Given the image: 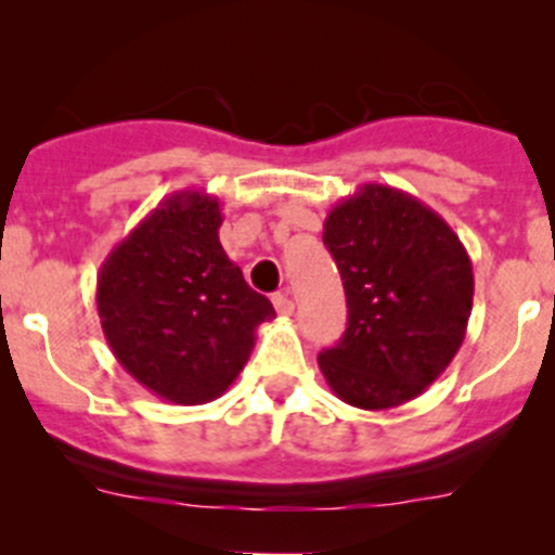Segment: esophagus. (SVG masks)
<instances>
[{"instance_id": "obj_1", "label": "esophagus", "mask_w": 555, "mask_h": 555, "mask_svg": "<svg viewBox=\"0 0 555 555\" xmlns=\"http://www.w3.org/2000/svg\"><path fill=\"white\" fill-rule=\"evenodd\" d=\"M273 306H276L279 317H293V311H295V300L289 298V293L273 295Z\"/></svg>"}]
</instances>
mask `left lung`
<instances>
[{
	"instance_id": "8db88e82",
	"label": "left lung",
	"mask_w": 555,
	"mask_h": 555,
	"mask_svg": "<svg viewBox=\"0 0 555 555\" xmlns=\"http://www.w3.org/2000/svg\"><path fill=\"white\" fill-rule=\"evenodd\" d=\"M324 244L349 306L319 354L330 389L362 411L422 395L449 367L473 311V262L449 222L389 184H362L330 209Z\"/></svg>"
}]
</instances>
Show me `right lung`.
<instances>
[{
  "label": "right lung",
  "mask_w": 555,
  "mask_h": 555,
  "mask_svg": "<svg viewBox=\"0 0 555 555\" xmlns=\"http://www.w3.org/2000/svg\"><path fill=\"white\" fill-rule=\"evenodd\" d=\"M222 211L201 190L173 193L106 255L96 282L104 338L144 389L177 405L217 400L276 317L220 244Z\"/></svg>",
  "instance_id": "right-lung-1"
}]
</instances>
